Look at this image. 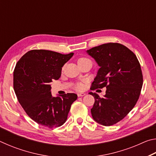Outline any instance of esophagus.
Here are the masks:
<instances>
[{
    "instance_id": "1",
    "label": "esophagus",
    "mask_w": 156,
    "mask_h": 156,
    "mask_svg": "<svg viewBox=\"0 0 156 156\" xmlns=\"http://www.w3.org/2000/svg\"><path fill=\"white\" fill-rule=\"evenodd\" d=\"M85 94H84V93H78V97L84 96H85Z\"/></svg>"
}]
</instances>
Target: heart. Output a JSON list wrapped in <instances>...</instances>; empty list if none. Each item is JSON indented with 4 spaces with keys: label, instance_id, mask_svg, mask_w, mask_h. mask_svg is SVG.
Returning a JSON list of instances; mask_svg holds the SVG:
<instances>
[{
    "label": "heart",
    "instance_id": "obj_1",
    "mask_svg": "<svg viewBox=\"0 0 156 156\" xmlns=\"http://www.w3.org/2000/svg\"><path fill=\"white\" fill-rule=\"evenodd\" d=\"M87 60V58H80L78 59V63L83 61V60ZM83 84L82 83H79L77 84V85H76V89H78V90H81V89H83Z\"/></svg>",
    "mask_w": 156,
    "mask_h": 156
}]
</instances>
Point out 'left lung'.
Segmentation results:
<instances>
[{
    "label": "left lung",
    "mask_w": 156,
    "mask_h": 156,
    "mask_svg": "<svg viewBox=\"0 0 156 156\" xmlns=\"http://www.w3.org/2000/svg\"><path fill=\"white\" fill-rule=\"evenodd\" d=\"M100 68L91 89L106 87V94L95 98L91 109L93 119L104 126L122 120L135 106L140 94L143 78L139 61L127 47L109 43L87 50Z\"/></svg>",
    "instance_id": "left-lung-1"
}]
</instances>
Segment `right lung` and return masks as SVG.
<instances>
[{
  "mask_svg": "<svg viewBox=\"0 0 156 156\" xmlns=\"http://www.w3.org/2000/svg\"><path fill=\"white\" fill-rule=\"evenodd\" d=\"M73 53L62 54L34 49L18 60L14 72V89L18 102L33 120L49 128L60 126L67 120L76 94L53 97L51 83L58 80L62 67Z\"/></svg>",
  "mask_w": 156,
  "mask_h": 156,
  "instance_id": "1",
  "label": "right lung"
}]
</instances>
